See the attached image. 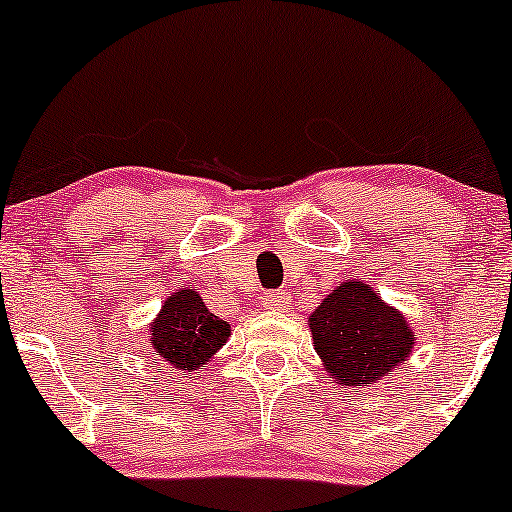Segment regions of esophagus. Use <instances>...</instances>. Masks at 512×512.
Masks as SVG:
<instances>
[{
	"label": "esophagus",
	"instance_id": "esophagus-1",
	"mask_svg": "<svg viewBox=\"0 0 512 512\" xmlns=\"http://www.w3.org/2000/svg\"><path fill=\"white\" fill-rule=\"evenodd\" d=\"M289 301H291L289 291H272V294L265 299V306L272 308V311H284V308L289 306Z\"/></svg>",
	"mask_w": 512,
	"mask_h": 512
}]
</instances>
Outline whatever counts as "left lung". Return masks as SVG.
<instances>
[{
	"instance_id": "obj_1",
	"label": "left lung",
	"mask_w": 512,
	"mask_h": 512,
	"mask_svg": "<svg viewBox=\"0 0 512 512\" xmlns=\"http://www.w3.org/2000/svg\"><path fill=\"white\" fill-rule=\"evenodd\" d=\"M313 350L333 384L362 389L406 364L415 333L367 282L347 279L308 316Z\"/></svg>"
}]
</instances>
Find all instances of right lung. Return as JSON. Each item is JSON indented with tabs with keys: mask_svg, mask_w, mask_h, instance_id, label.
Here are the masks:
<instances>
[{
	"mask_svg": "<svg viewBox=\"0 0 512 512\" xmlns=\"http://www.w3.org/2000/svg\"><path fill=\"white\" fill-rule=\"evenodd\" d=\"M148 338L174 372H194L226 345L230 325L206 306L199 291L177 289L162 303L153 323L148 325Z\"/></svg>",
	"mask_w": 512,
	"mask_h": 512,
	"instance_id": "obj_1",
	"label": "right lung"
}]
</instances>
